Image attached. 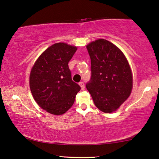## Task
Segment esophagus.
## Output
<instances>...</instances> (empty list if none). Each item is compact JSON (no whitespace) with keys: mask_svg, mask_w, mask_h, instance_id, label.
<instances>
[{"mask_svg":"<svg viewBox=\"0 0 159 159\" xmlns=\"http://www.w3.org/2000/svg\"><path fill=\"white\" fill-rule=\"evenodd\" d=\"M79 84H80V87H81L82 89H84L85 86H84V82H80L79 83Z\"/></svg>","mask_w":159,"mask_h":159,"instance_id":"34e87169","label":"esophagus"}]
</instances>
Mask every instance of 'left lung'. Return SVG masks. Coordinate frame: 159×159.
Listing matches in <instances>:
<instances>
[{"instance_id": "obj_1", "label": "left lung", "mask_w": 159, "mask_h": 159, "mask_svg": "<svg viewBox=\"0 0 159 159\" xmlns=\"http://www.w3.org/2000/svg\"><path fill=\"white\" fill-rule=\"evenodd\" d=\"M91 58V78L87 84L97 108L105 113L115 111L129 98L133 78L129 64L115 44L104 39L87 46Z\"/></svg>"}]
</instances>
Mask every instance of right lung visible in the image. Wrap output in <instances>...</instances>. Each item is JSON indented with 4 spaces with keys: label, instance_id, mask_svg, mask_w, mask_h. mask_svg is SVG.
<instances>
[{
    "label": "right lung",
    "instance_id": "obj_1",
    "mask_svg": "<svg viewBox=\"0 0 159 159\" xmlns=\"http://www.w3.org/2000/svg\"><path fill=\"white\" fill-rule=\"evenodd\" d=\"M77 47L59 43L47 48L36 61L30 75V88L36 102L52 115H61L73 105L81 89L72 81L68 63Z\"/></svg>",
    "mask_w": 159,
    "mask_h": 159
}]
</instances>
